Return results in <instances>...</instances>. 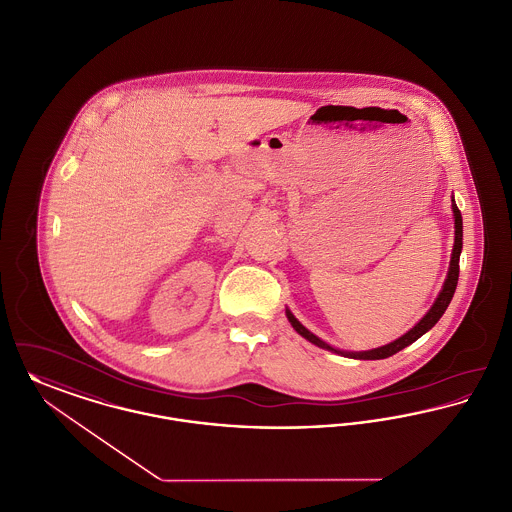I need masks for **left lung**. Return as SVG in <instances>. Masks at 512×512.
I'll return each instance as SVG.
<instances>
[{"mask_svg": "<svg viewBox=\"0 0 512 512\" xmlns=\"http://www.w3.org/2000/svg\"><path fill=\"white\" fill-rule=\"evenodd\" d=\"M452 212H454V249H452L451 269L447 274V280H445V286L439 294V298L433 303V307L427 311V315L421 319L420 323L412 329V331L406 332L404 336H400L398 340H394L387 346H381V348H375V350H369V352H340V350H334L329 344H325L321 338H317L313 332L307 331L300 321L286 309V315H288V321L292 323V327L296 331L300 332L303 338H307L309 342H313L315 346L319 348H325V350H331L336 354H342V356H348V358H356V360H385L392 354L404 350L406 346H410L412 342H416L420 336H423L425 332L429 331L431 327H435V323L443 317V313L447 311L449 303H451L452 296H454V290H456V284H458V272H460V251H462V214L458 211L454 199H452Z\"/></svg>", "mask_w": 512, "mask_h": 512, "instance_id": "left-lung-1", "label": "left lung"}]
</instances>
